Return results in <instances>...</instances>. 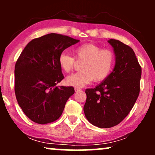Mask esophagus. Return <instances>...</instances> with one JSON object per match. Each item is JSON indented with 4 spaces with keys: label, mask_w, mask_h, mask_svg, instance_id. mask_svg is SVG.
<instances>
[{
    "label": "esophagus",
    "mask_w": 155,
    "mask_h": 155,
    "mask_svg": "<svg viewBox=\"0 0 155 155\" xmlns=\"http://www.w3.org/2000/svg\"><path fill=\"white\" fill-rule=\"evenodd\" d=\"M74 90H75V92H78V91H80V90H81L79 88H77V87L74 88Z\"/></svg>",
    "instance_id": "34e87169"
}]
</instances>
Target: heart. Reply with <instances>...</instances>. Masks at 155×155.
I'll return each instance as SVG.
<instances>
[{"mask_svg":"<svg viewBox=\"0 0 155 155\" xmlns=\"http://www.w3.org/2000/svg\"><path fill=\"white\" fill-rule=\"evenodd\" d=\"M77 61L83 62L81 71L67 76L65 82L69 86L83 87L92 80L101 81L111 74L115 63V55L109 49H103L93 44H85L74 49ZM58 64L63 71L68 73L72 70L75 60L70 54L62 52L58 58Z\"/></svg>","mask_w":155,"mask_h":155,"instance_id":"obj_1","label":"heart"}]
</instances>
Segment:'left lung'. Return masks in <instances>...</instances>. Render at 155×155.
I'll return each instance as SVG.
<instances>
[{"instance_id": "left-lung-1", "label": "left lung", "mask_w": 155, "mask_h": 155, "mask_svg": "<svg viewBox=\"0 0 155 155\" xmlns=\"http://www.w3.org/2000/svg\"><path fill=\"white\" fill-rule=\"evenodd\" d=\"M115 65L109 76L94 89H87L84 112L87 120L101 128L114 127L127 116L140 92V68L132 48L109 39Z\"/></svg>"}]
</instances>
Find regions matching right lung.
I'll return each mask as SVG.
<instances>
[{
  "instance_id": "add662e5",
  "label": "right lung",
  "mask_w": 155,
  "mask_h": 155,
  "mask_svg": "<svg viewBox=\"0 0 155 155\" xmlns=\"http://www.w3.org/2000/svg\"><path fill=\"white\" fill-rule=\"evenodd\" d=\"M79 41L49 33L27 44L15 65V95L25 114L38 124L54 122L61 116L73 87L58 86L63 79L58 58Z\"/></svg>"
}]
</instances>
